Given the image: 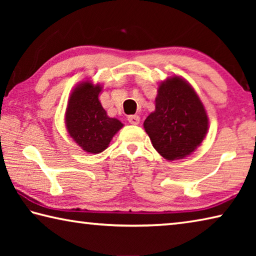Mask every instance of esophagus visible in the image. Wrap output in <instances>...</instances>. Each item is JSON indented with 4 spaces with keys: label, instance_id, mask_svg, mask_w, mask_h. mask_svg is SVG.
I'll return each mask as SVG.
<instances>
[{
    "label": "esophagus",
    "instance_id": "1",
    "mask_svg": "<svg viewBox=\"0 0 256 256\" xmlns=\"http://www.w3.org/2000/svg\"><path fill=\"white\" fill-rule=\"evenodd\" d=\"M128 120L133 125H138V122H140V118H138V115H130L128 118Z\"/></svg>",
    "mask_w": 256,
    "mask_h": 256
}]
</instances>
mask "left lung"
<instances>
[{
  "label": "left lung",
  "instance_id": "obj_1",
  "mask_svg": "<svg viewBox=\"0 0 256 256\" xmlns=\"http://www.w3.org/2000/svg\"><path fill=\"white\" fill-rule=\"evenodd\" d=\"M144 126L158 154L172 162L190 154L202 144L209 118L193 86L175 76L159 84L156 110Z\"/></svg>",
  "mask_w": 256,
  "mask_h": 256
}]
</instances>
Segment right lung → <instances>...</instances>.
Returning <instances> with one entry per match:
<instances>
[{
	"label": "right lung",
	"instance_id": "add662e5",
	"mask_svg": "<svg viewBox=\"0 0 256 256\" xmlns=\"http://www.w3.org/2000/svg\"><path fill=\"white\" fill-rule=\"evenodd\" d=\"M100 84L86 80L71 92L66 112V125L70 136L82 150L100 154L110 144L112 136L123 128L118 118L107 116L99 102Z\"/></svg>",
	"mask_w": 256,
	"mask_h": 256
}]
</instances>
